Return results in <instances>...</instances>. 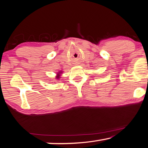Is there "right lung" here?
<instances>
[{
    "instance_id": "1",
    "label": "right lung",
    "mask_w": 148,
    "mask_h": 148,
    "mask_svg": "<svg viewBox=\"0 0 148 148\" xmlns=\"http://www.w3.org/2000/svg\"><path fill=\"white\" fill-rule=\"evenodd\" d=\"M62 73V71H59L58 73L57 74V76H56V78L57 79H59V77H60V75H61V74Z\"/></svg>"
}]
</instances>
